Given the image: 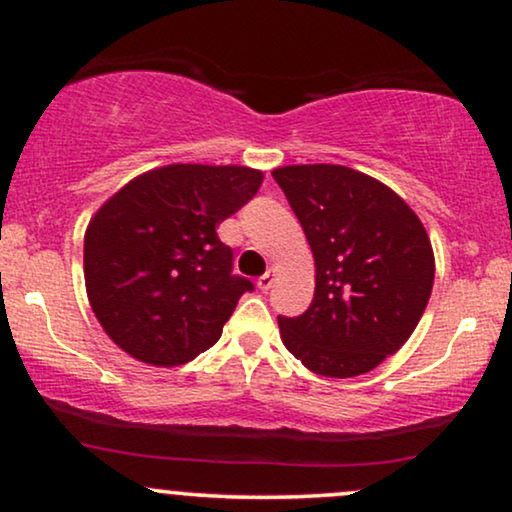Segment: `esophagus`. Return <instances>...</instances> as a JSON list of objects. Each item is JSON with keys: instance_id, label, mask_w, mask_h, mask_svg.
Instances as JSON below:
<instances>
[{"instance_id": "34e87169", "label": "esophagus", "mask_w": 512, "mask_h": 512, "mask_svg": "<svg viewBox=\"0 0 512 512\" xmlns=\"http://www.w3.org/2000/svg\"><path fill=\"white\" fill-rule=\"evenodd\" d=\"M272 284H275V272H272V270L265 272L263 277H258V282H256V286H258V289H261L263 293L270 291Z\"/></svg>"}]
</instances>
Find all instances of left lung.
Here are the masks:
<instances>
[{"label":"left lung","mask_w":512,"mask_h":512,"mask_svg":"<svg viewBox=\"0 0 512 512\" xmlns=\"http://www.w3.org/2000/svg\"><path fill=\"white\" fill-rule=\"evenodd\" d=\"M314 256V298L279 317L284 347L312 373L356 377L396 354L431 298L436 258L424 223L396 191L345 165L272 170Z\"/></svg>","instance_id":"left-lung-1"}]
</instances>
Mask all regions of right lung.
<instances>
[{
  "label": "right lung",
  "mask_w": 512,
  "mask_h": 512,
  "mask_svg": "<svg viewBox=\"0 0 512 512\" xmlns=\"http://www.w3.org/2000/svg\"><path fill=\"white\" fill-rule=\"evenodd\" d=\"M263 172L172 163L128 181L83 237L86 293L104 333L158 368L193 361L221 338L251 282L230 275L216 228L254 198Z\"/></svg>",
  "instance_id": "add662e5"
}]
</instances>
